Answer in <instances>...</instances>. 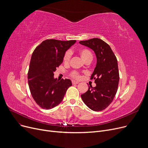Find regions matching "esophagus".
I'll return each mask as SVG.
<instances>
[{
	"mask_svg": "<svg viewBox=\"0 0 148 148\" xmlns=\"http://www.w3.org/2000/svg\"><path fill=\"white\" fill-rule=\"evenodd\" d=\"M72 84H79V82H75V81H72Z\"/></svg>",
	"mask_w": 148,
	"mask_h": 148,
	"instance_id": "1",
	"label": "esophagus"
}]
</instances>
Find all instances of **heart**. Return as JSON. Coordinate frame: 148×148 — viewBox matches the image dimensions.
<instances>
[{
    "label": "heart",
    "mask_w": 148,
    "mask_h": 148,
    "mask_svg": "<svg viewBox=\"0 0 148 148\" xmlns=\"http://www.w3.org/2000/svg\"><path fill=\"white\" fill-rule=\"evenodd\" d=\"M79 54L82 59V60L85 62H91L93 59V54L90 50H89L88 49H82L79 51ZM71 58V51H67L64 57V62L65 64H68L69 62L70 59ZM71 77L75 79H80V75L79 73L76 71H73L71 74H70Z\"/></svg>",
    "instance_id": "heart-1"
}]
</instances>
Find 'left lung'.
Returning a JSON list of instances; mask_svg holds the SVG:
<instances>
[{
	"label": "left lung",
	"instance_id": "1",
	"mask_svg": "<svg viewBox=\"0 0 148 148\" xmlns=\"http://www.w3.org/2000/svg\"><path fill=\"white\" fill-rule=\"evenodd\" d=\"M94 51L97 65L90 79L95 80V87L89 86L81 95L83 101L91 110L102 111L109 106L118 90L119 74L118 60L110 45L99 38L79 42Z\"/></svg>",
	"mask_w": 148,
	"mask_h": 148
}]
</instances>
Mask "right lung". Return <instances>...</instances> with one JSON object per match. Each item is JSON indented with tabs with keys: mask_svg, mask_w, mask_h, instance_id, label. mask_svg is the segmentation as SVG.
Returning <instances> with one entry per match:
<instances>
[{
	"mask_svg": "<svg viewBox=\"0 0 148 148\" xmlns=\"http://www.w3.org/2000/svg\"><path fill=\"white\" fill-rule=\"evenodd\" d=\"M75 40L50 39L37 46L31 57L28 71L29 89L36 103L46 110L59 105L72 86L71 81L54 78V72L63 62L66 51Z\"/></svg>",
	"mask_w": 148,
	"mask_h": 148,
	"instance_id": "add662e5",
	"label": "right lung"
}]
</instances>
